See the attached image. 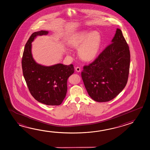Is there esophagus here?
<instances>
[{"mask_svg": "<svg viewBox=\"0 0 150 150\" xmlns=\"http://www.w3.org/2000/svg\"><path fill=\"white\" fill-rule=\"evenodd\" d=\"M75 70H76V72H80V71H81V68H80V67H76V69H75Z\"/></svg>", "mask_w": 150, "mask_h": 150, "instance_id": "1", "label": "esophagus"}]
</instances>
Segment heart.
Returning <instances> with one entry per match:
<instances>
[{"label": "heart", "mask_w": 150, "mask_h": 150, "mask_svg": "<svg viewBox=\"0 0 150 150\" xmlns=\"http://www.w3.org/2000/svg\"><path fill=\"white\" fill-rule=\"evenodd\" d=\"M101 45V36L97 31L89 33L83 31L77 33L70 42V46L78 49L80 58L84 61H92L97 57Z\"/></svg>", "instance_id": "heart-1"}]
</instances>
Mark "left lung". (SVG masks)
<instances>
[{
    "label": "left lung",
    "mask_w": 150,
    "mask_h": 150,
    "mask_svg": "<svg viewBox=\"0 0 150 150\" xmlns=\"http://www.w3.org/2000/svg\"><path fill=\"white\" fill-rule=\"evenodd\" d=\"M129 63V47L122 31L117 29L112 43L83 67L82 78L90 97L99 102L117 97L127 83Z\"/></svg>",
    "instance_id": "1"
}]
</instances>
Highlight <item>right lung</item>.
Listing matches in <instances>:
<instances>
[{
	"mask_svg": "<svg viewBox=\"0 0 150 150\" xmlns=\"http://www.w3.org/2000/svg\"><path fill=\"white\" fill-rule=\"evenodd\" d=\"M48 33L47 31L35 32L25 43L21 60L23 75L29 92L37 101L48 105H59L66 96L68 79L74 69L72 64L46 67L33 60L31 42L38 35Z\"/></svg>",
	"mask_w": 150,
	"mask_h": 150,
	"instance_id": "right-lung-1",
	"label": "right lung"
}]
</instances>
